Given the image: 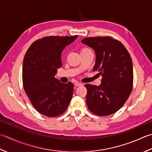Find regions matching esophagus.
I'll return each instance as SVG.
<instances>
[{
  "instance_id": "1",
  "label": "esophagus",
  "mask_w": 152,
  "mask_h": 152,
  "mask_svg": "<svg viewBox=\"0 0 152 152\" xmlns=\"http://www.w3.org/2000/svg\"><path fill=\"white\" fill-rule=\"evenodd\" d=\"M75 85L76 86H82L83 84H82V83H79V82H76L75 83Z\"/></svg>"
}]
</instances>
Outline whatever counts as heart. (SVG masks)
<instances>
[{"label":"heart","instance_id":"b5f03b06","mask_svg":"<svg viewBox=\"0 0 152 152\" xmlns=\"http://www.w3.org/2000/svg\"><path fill=\"white\" fill-rule=\"evenodd\" d=\"M85 49H86V48H83V50H85Z\"/></svg>","mask_w":152,"mask_h":152}]
</instances>
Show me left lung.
Listing matches in <instances>:
<instances>
[{"label": "left lung", "mask_w": 152, "mask_h": 152, "mask_svg": "<svg viewBox=\"0 0 152 152\" xmlns=\"http://www.w3.org/2000/svg\"><path fill=\"white\" fill-rule=\"evenodd\" d=\"M82 43L96 54L93 71L102 75L98 86L86 84V102L95 115L107 116L114 113L127 100L132 89V59L121 42L110 37H86Z\"/></svg>", "instance_id": "left-lung-1"}]
</instances>
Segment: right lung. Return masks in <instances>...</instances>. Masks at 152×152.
Wrapping results in <instances>:
<instances>
[{"instance_id":"obj_1","label":"right lung","mask_w":152,"mask_h":152,"mask_svg":"<svg viewBox=\"0 0 152 152\" xmlns=\"http://www.w3.org/2000/svg\"><path fill=\"white\" fill-rule=\"evenodd\" d=\"M78 35L50 36L37 40L24 56L22 79L25 92L39 113L49 117L64 113L72 100L73 84L55 78L62 66L61 52Z\"/></svg>"}]
</instances>
